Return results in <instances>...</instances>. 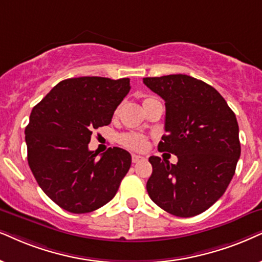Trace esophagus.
I'll return each instance as SVG.
<instances>
[{
    "mask_svg": "<svg viewBox=\"0 0 262 262\" xmlns=\"http://www.w3.org/2000/svg\"><path fill=\"white\" fill-rule=\"evenodd\" d=\"M142 160H144V157H141V156L132 155V162H133V163H138V162H140Z\"/></svg>",
    "mask_w": 262,
    "mask_h": 262,
    "instance_id": "esophagus-1",
    "label": "esophagus"
}]
</instances>
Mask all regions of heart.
Masks as SVG:
<instances>
[{
  "mask_svg": "<svg viewBox=\"0 0 262 262\" xmlns=\"http://www.w3.org/2000/svg\"><path fill=\"white\" fill-rule=\"evenodd\" d=\"M155 98L152 97H146L142 100V106L147 107L148 105L154 104L156 102ZM118 140L123 146L130 148V150H135V151H140V150H144L145 146H146V139L142 137L141 134H138V133H125V134H122L120 135V138H118Z\"/></svg>",
  "mask_w": 262,
  "mask_h": 262,
  "instance_id": "obj_1",
  "label": "heart"
}]
</instances>
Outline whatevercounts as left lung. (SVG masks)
Masks as SVG:
<instances>
[{
    "mask_svg": "<svg viewBox=\"0 0 262 262\" xmlns=\"http://www.w3.org/2000/svg\"><path fill=\"white\" fill-rule=\"evenodd\" d=\"M165 101L167 134L158 150L174 154L177 164L148 158V196L180 217L203 213L223 196L232 180L241 144L237 118L216 89L187 75L144 78Z\"/></svg>",
    "mask_w": 262,
    "mask_h": 262,
    "instance_id": "left-lung-1",
    "label": "left lung"
}]
</instances>
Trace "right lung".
Masks as SVG:
<instances>
[{"label":"right lung","mask_w":262,"mask_h":262,"mask_svg":"<svg viewBox=\"0 0 262 262\" xmlns=\"http://www.w3.org/2000/svg\"><path fill=\"white\" fill-rule=\"evenodd\" d=\"M129 91V78H68L32 108L25 128L30 169L62 209L91 213L118 191L130 168V154L110 147L97 160L88 144L94 129L111 123Z\"/></svg>","instance_id":"add662e5"}]
</instances>
